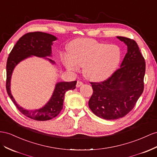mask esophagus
Masks as SVG:
<instances>
[{
    "label": "esophagus",
    "mask_w": 157,
    "mask_h": 157,
    "mask_svg": "<svg viewBox=\"0 0 157 157\" xmlns=\"http://www.w3.org/2000/svg\"><path fill=\"white\" fill-rule=\"evenodd\" d=\"M82 84H83V82L82 81L78 80L77 82V85H76V86H77V87H80V86H81Z\"/></svg>",
    "instance_id": "obj_1"
}]
</instances>
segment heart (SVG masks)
Masks as SVG:
<instances>
[{
    "label": "heart",
    "instance_id": "heart-1",
    "mask_svg": "<svg viewBox=\"0 0 157 157\" xmlns=\"http://www.w3.org/2000/svg\"><path fill=\"white\" fill-rule=\"evenodd\" d=\"M121 51L116 45L100 43L91 39L75 40L71 46V56H65L63 62L69 71L84 67V75L92 80L108 77L119 65Z\"/></svg>",
    "mask_w": 157,
    "mask_h": 157
}]
</instances>
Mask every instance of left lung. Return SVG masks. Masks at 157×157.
Masks as SVG:
<instances>
[{
	"label": "left lung",
	"mask_w": 157,
	"mask_h": 157,
	"mask_svg": "<svg viewBox=\"0 0 157 157\" xmlns=\"http://www.w3.org/2000/svg\"><path fill=\"white\" fill-rule=\"evenodd\" d=\"M128 46V52L120 68L111 77L100 82H90L93 94L89 108L96 116L112 120L126 116L133 109L144 89L145 59L136 41L117 36Z\"/></svg>",
	"instance_id": "obj_1"
}]
</instances>
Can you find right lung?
<instances>
[{"instance_id":"right-lung-1","label":"right lung","mask_w":157,"mask_h":157,"mask_svg":"<svg viewBox=\"0 0 157 157\" xmlns=\"http://www.w3.org/2000/svg\"><path fill=\"white\" fill-rule=\"evenodd\" d=\"M57 38L49 33L36 32L27 33L16 42L9 54L6 63V91L16 107L24 116L36 121H47L56 117L63 109L65 92L74 90L77 81L59 82L56 84L53 94L44 107L34 110L24 109L16 102L10 91V80L15 67L24 59L31 56L46 57L52 56L53 41ZM52 64L54 61L45 58Z\"/></svg>"}]
</instances>
